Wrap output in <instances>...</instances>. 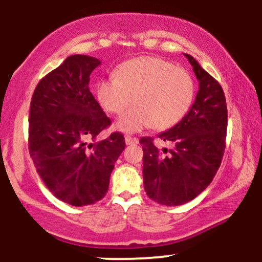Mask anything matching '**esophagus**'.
Listing matches in <instances>:
<instances>
[{
	"mask_svg": "<svg viewBox=\"0 0 262 262\" xmlns=\"http://www.w3.org/2000/svg\"><path fill=\"white\" fill-rule=\"evenodd\" d=\"M124 139H125V144H127V145H130V144H137L138 143V138L132 137V135H129V134L125 135Z\"/></svg>",
	"mask_w": 262,
	"mask_h": 262,
	"instance_id": "obj_1",
	"label": "esophagus"
}]
</instances>
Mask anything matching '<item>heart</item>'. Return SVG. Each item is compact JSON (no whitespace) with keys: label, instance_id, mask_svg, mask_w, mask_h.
Returning a JSON list of instances; mask_svg holds the SVG:
<instances>
[{"label":"heart","instance_id":"1","mask_svg":"<svg viewBox=\"0 0 262 262\" xmlns=\"http://www.w3.org/2000/svg\"><path fill=\"white\" fill-rule=\"evenodd\" d=\"M114 77L96 83V96L104 111L121 114L117 127L139 132L152 127L165 130L177 124L188 112L194 97V82L185 69L158 56H140L122 62Z\"/></svg>","mask_w":262,"mask_h":262}]
</instances>
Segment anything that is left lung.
Listing matches in <instances>:
<instances>
[{"label": "left lung", "instance_id": "1", "mask_svg": "<svg viewBox=\"0 0 262 262\" xmlns=\"http://www.w3.org/2000/svg\"><path fill=\"white\" fill-rule=\"evenodd\" d=\"M193 68L200 90L187 114L158 138L171 149H159L154 138H140L143 177L146 194L164 206H181L208 187L221 166L228 127L223 89L185 54Z\"/></svg>", "mask_w": 262, "mask_h": 262}]
</instances>
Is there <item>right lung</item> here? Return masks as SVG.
Wrapping results in <instances>:
<instances>
[{"label":"right lung","instance_id":"right-lung-1","mask_svg":"<svg viewBox=\"0 0 262 262\" xmlns=\"http://www.w3.org/2000/svg\"><path fill=\"white\" fill-rule=\"evenodd\" d=\"M100 64L89 55L69 56L39 81L31 101L28 148L38 175L54 196L75 207L106 196L125 148L119 132L96 140L111 125L89 87Z\"/></svg>","mask_w":262,"mask_h":262}]
</instances>
